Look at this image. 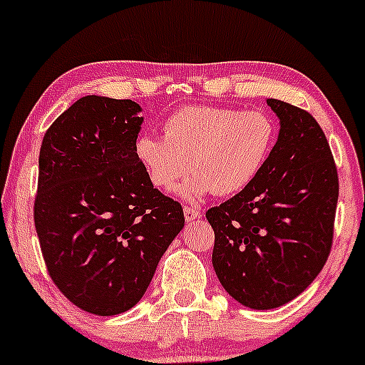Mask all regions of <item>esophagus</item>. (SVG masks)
Instances as JSON below:
<instances>
[{"instance_id":"34e87169","label":"esophagus","mask_w":365,"mask_h":365,"mask_svg":"<svg viewBox=\"0 0 365 365\" xmlns=\"http://www.w3.org/2000/svg\"><path fill=\"white\" fill-rule=\"evenodd\" d=\"M198 217H200V212L196 210V208L184 207V219H186V222H191V220L198 219Z\"/></svg>"}]
</instances>
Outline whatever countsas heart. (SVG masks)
I'll use <instances>...</instances> for the list:
<instances>
[{
	"label": "heart",
	"instance_id": "heart-1",
	"mask_svg": "<svg viewBox=\"0 0 365 365\" xmlns=\"http://www.w3.org/2000/svg\"><path fill=\"white\" fill-rule=\"evenodd\" d=\"M277 139L276 122L262 110L184 106L163 122V136L141 134L134 155L158 190L179 187L186 202L203 196H235L255 182Z\"/></svg>",
	"mask_w": 365,
	"mask_h": 365
}]
</instances>
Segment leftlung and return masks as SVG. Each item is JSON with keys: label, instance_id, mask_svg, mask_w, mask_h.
I'll return each mask as SVG.
<instances>
[{"label": "left lung", "instance_id": "8db88e82", "mask_svg": "<svg viewBox=\"0 0 365 365\" xmlns=\"http://www.w3.org/2000/svg\"><path fill=\"white\" fill-rule=\"evenodd\" d=\"M279 134L264 170L243 193L207 212L214 265L226 292L255 310L304 293L333 243L338 172L321 125L305 110L269 98Z\"/></svg>", "mask_w": 365, "mask_h": 365}]
</instances>
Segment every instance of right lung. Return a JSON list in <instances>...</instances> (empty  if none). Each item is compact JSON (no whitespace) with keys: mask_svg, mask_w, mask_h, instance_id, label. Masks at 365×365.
I'll return each instance as SVG.
<instances>
[{"mask_svg":"<svg viewBox=\"0 0 365 365\" xmlns=\"http://www.w3.org/2000/svg\"><path fill=\"white\" fill-rule=\"evenodd\" d=\"M143 108L89 94L51 124L39 151L34 224L53 282L94 315L133 309L184 227L134 155Z\"/></svg>","mask_w":365,"mask_h":365,"instance_id":"right-lung-1","label":"right lung"}]
</instances>
